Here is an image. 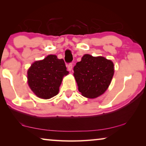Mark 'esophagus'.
I'll return each mask as SVG.
<instances>
[{"label":"esophagus","mask_w":146,"mask_h":146,"mask_svg":"<svg viewBox=\"0 0 146 146\" xmlns=\"http://www.w3.org/2000/svg\"><path fill=\"white\" fill-rule=\"evenodd\" d=\"M72 68H73V64H72V63H70L68 65V70L69 71H71V70H72Z\"/></svg>","instance_id":"1"}]
</instances>
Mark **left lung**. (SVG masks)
I'll use <instances>...</instances> for the list:
<instances>
[{
    "label": "left lung",
    "mask_w": 146,
    "mask_h": 146,
    "mask_svg": "<svg viewBox=\"0 0 146 146\" xmlns=\"http://www.w3.org/2000/svg\"><path fill=\"white\" fill-rule=\"evenodd\" d=\"M78 91L84 97L95 98L105 92L114 74L112 61L103 56L84 55L73 68Z\"/></svg>",
    "instance_id": "obj_1"
}]
</instances>
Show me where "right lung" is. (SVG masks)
Returning <instances> with one entry per match:
<instances>
[{"label": "right lung", "instance_id": "obj_1", "mask_svg": "<svg viewBox=\"0 0 146 146\" xmlns=\"http://www.w3.org/2000/svg\"><path fill=\"white\" fill-rule=\"evenodd\" d=\"M68 71L63 59L49 55L36 61L28 71V82L33 93L40 98L48 99L56 95L64 75Z\"/></svg>", "mask_w": 146, "mask_h": 146}]
</instances>
